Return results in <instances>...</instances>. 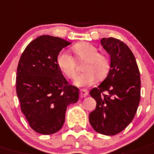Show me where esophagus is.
Listing matches in <instances>:
<instances>
[{"label":"esophagus","mask_w":154,"mask_h":154,"mask_svg":"<svg viewBox=\"0 0 154 154\" xmlns=\"http://www.w3.org/2000/svg\"><path fill=\"white\" fill-rule=\"evenodd\" d=\"M88 95V91L87 90H85V89H81V91H80V97H81V99H83V98L86 97Z\"/></svg>","instance_id":"34e87169"}]
</instances>
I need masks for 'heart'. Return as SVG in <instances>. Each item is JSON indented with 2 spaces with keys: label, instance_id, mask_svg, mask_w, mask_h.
Segmentation results:
<instances>
[{
  "label": "heart",
  "instance_id": "obj_1",
  "mask_svg": "<svg viewBox=\"0 0 154 154\" xmlns=\"http://www.w3.org/2000/svg\"><path fill=\"white\" fill-rule=\"evenodd\" d=\"M73 51L80 59H88L84 70L75 78L73 84L78 87H88L97 81V76L103 77L109 69V61L106 56L99 54L95 46L89 43H81L75 45ZM57 65L65 76L72 79L76 76V63L73 56L67 51H60L57 56Z\"/></svg>",
  "mask_w": 154,
  "mask_h": 154
}]
</instances>
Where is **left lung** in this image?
<instances>
[{
  "instance_id": "obj_1",
  "label": "left lung",
  "mask_w": 154,
  "mask_h": 154,
  "mask_svg": "<svg viewBox=\"0 0 154 154\" xmlns=\"http://www.w3.org/2000/svg\"><path fill=\"white\" fill-rule=\"evenodd\" d=\"M101 45L110 56L105 80L90 91L96 108L89 122L98 133L114 135L122 131L135 117L140 101V73L128 45L113 37H103Z\"/></svg>"
}]
</instances>
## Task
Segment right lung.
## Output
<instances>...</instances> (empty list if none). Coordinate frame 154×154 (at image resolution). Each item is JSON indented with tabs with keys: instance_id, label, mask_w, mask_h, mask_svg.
Wrapping results in <instances>:
<instances>
[{
	"instance_id": "1",
	"label": "right lung",
	"mask_w": 154,
	"mask_h": 154,
	"mask_svg": "<svg viewBox=\"0 0 154 154\" xmlns=\"http://www.w3.org/2000/svg\"><path fill=\"white\" fill-rule=\"evenodd\" d=\"M70 42L42 35L27 45L17 68L16 93L31 128L43 135L59 131L69 104L77 103L79 89L69 85L57 65V56Z\"/></svg>"
}]
</instances>
